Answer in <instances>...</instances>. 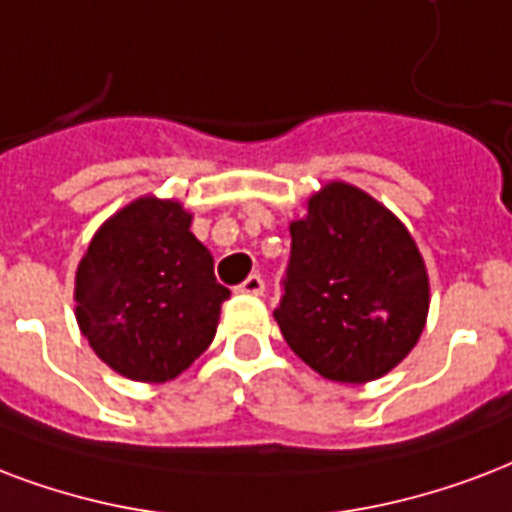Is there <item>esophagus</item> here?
<instances>
[{
	"mask_svg": "<svg viewBox=\"0 0 512 512\" xmlns=\"http://www.w3.org/2000/svg\"><path fill=\"white\" fill-rule=\"evenodd\" d=\"M239 292H244V295H263L265 292V282L260 273H252V276H247L244 279V284L239 287Z\"/></svg>",
	"mask_w": 512,
	"mask_h": 512,
	"instance_id": "34e87169",
	"label": "esophagus"
}]
</instances>
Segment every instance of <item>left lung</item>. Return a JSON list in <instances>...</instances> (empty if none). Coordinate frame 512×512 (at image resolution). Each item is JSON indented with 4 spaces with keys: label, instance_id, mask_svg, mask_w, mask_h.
<instances>
[{
    "label": "left lung",
    "instance_id": "obj_1",
    "mask_svg": "<svg viewBox=\"0 0 512 512\" xmlns=\"http://www.w3.org/2000/svg\"><path fill=\"white\" fill-rule=\"evenodd\" d=\"M284 295L273 317L319 376L365 384L400 365L429 311V279L403 222L365 190L330 182L290 225Z\"/></svg>",
    "mask_w": 512,
    "mask_h": 512
}]
</instances>
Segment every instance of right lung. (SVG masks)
Returning a JSON list of instances; mask_svg holds the SVG:
<instances>
[{
	"mask_svg": "<svg viewBox=\"0 0 512 512\" xmlns=\"http://www.w3.org/2000/svg\"><path fill=\"white\" fill-rule=\"evenodd\" d=\"M179 201L136 198L88 244L74 279L77 325L101 362L131 381L177 378L212 343L228 287Z\"/></svg>",
	"mask_w": 512,
	"mask_h": 512,
	"instance_id": "right-lung-1",
	"label": "right lung"
}]
</instances>
